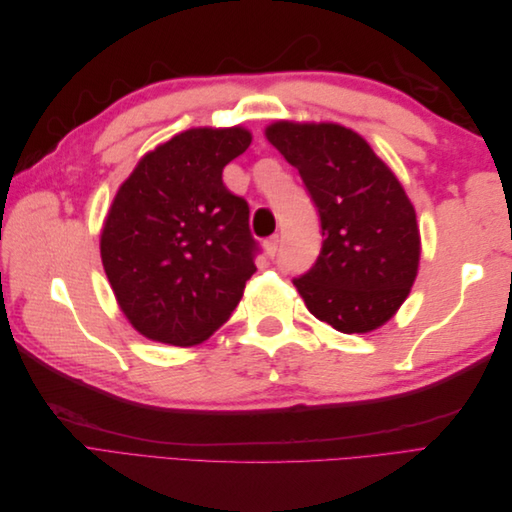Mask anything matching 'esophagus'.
Instances as JSON below:
<instances>
[{
	"label": "esophagus",
	"instance_id": "esophagus-1",
	"mask_svg": "<svg viewBox=\"0 0 512 512\" xmlns=\"http://www.w3.org/2000/svg\"><path fill=\"white\" fill-rule=\"evenodd\" d=\"M265 252H267L269 258H275L277 252H280V237L273 235L271 239H267V241H265Z\"/></svg>",
	"mask_w": 512,
	"mask_h": 512
}]
</instances>
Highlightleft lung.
<instances>
[{"mask_svg": "<svg viewBox=\"0 0 512 512\" xmlns=\"http://www.w3.org/2000/svg\"><path fill=\"white\" fill-rule=\"evenodd\" d=\"M269 143L299 170L322 247L294 286L309 312L342 333L374 331L406 301L421 258L416 213L365 138L337 123L277 121Z\"/></svg>", "mask_w": 512, "mask_h": 512, "instance_id": "8db88e82", "label": "left lung"}]
</instances>
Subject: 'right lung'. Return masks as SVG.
Returning <instances> with one entry per match:
<instances>
[{
    "instance_id": "obj_1",
    "label": "right lung",
    "mask_w": 512,
    "mask_h": 512,
    "mask_svg": "<svg viewBox=\"0 0 512 512\" xmlns=\"http://www.w3.org/2000/svg\"><path fill=\"white\" fill-rule=\"evenodd\" d=\"M243 128H192L149 151L123 181L100 254L121 312L156 342L194 346L235 312L260 252L250 207L222 170L250 147Z\"/></svg>"
}]
</instances>
